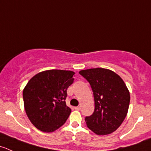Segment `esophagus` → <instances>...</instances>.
<instances>
[{"label": "esophagus", "instance_id": "esophagus-1", "mask_svg": "<svg viewBox=\"0 0 151 151\" xmlns=\"http://www.w3.org/2000/svg\"><path fill=\"white\" fill-rule=\"evenodd\" d=\"M76 110H80V106H77V107H74Z\"/></svg>", "mask_w": 151, "mask_h": 151}]
</instances>
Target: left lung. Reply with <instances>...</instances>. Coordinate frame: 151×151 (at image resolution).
<instances>
[{"label": "left lung", "instance_id": "obj_1", "mask_svg": "<svg viewBox=\"0 0 151 151\" xmlns=\"http://www.w3.org/2000/svg\"><path fill=\"white\" fill-rule=\"evenodd\" d=\"M79 73L89 83L94 98V111L85 118L88 128L97 135L115 131L128 111L130 93L126 85L118 74L105 68H90Z\"/></svg>", "mask_w": 151, "mask_h": 151}]
</instances>
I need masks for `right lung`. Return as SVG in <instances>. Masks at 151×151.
I'll use <instances>...</instances> for the list:
<instances>
[{"mask_svg": "<svg viewBox=\"0 0 151 151\" xmlns=\"http://www.w3.org/2000/svg\"><path fill=\"white\" fill-rule=\"evenodd\" d=\"M74 72L48 70L34 76L23 91L24 108L32 124L43 132L62 126L71 114L65 104L67 88L74 83Z\"/></svg>", "mask_w": 151, "mask_h": 151, "instance_id": "1", "label": "right lung"}]
</instances>
